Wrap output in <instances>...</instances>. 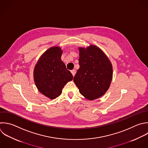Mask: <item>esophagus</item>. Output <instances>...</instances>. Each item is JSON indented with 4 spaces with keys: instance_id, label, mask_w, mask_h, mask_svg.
<instances>
[{
    "instance_id": "1",
    "label": "esophagus",
    "mask_w": 148,
    "mask_h": 148,
    "mask_svg": "<svg viewBox=\"0 0 148 148\" xmlns=\"http://www.w3.org/2000/svg\"><path fill=\"white\" fill-rule=\"evenodd\" d=\"M71 73H72L73 76H74L75 75V74H76V70H75V69L72 70V71H71Z\"/></svg>"
}]
</instances>
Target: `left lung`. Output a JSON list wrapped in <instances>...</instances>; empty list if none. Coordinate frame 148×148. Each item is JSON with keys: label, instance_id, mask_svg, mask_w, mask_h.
Returning <instances> with one entry per match:
<instances>
[{"label": "left lung", "instance_id": "left-lung-1", "mask_svg": "<svg viewBox=\"0 0 148 148\" xmlns=\"http://www.w3.org/2000/svg\"><path fill=\"white\" fill-rule=\"evenodd\" d=\"M79 69L73 81L80 94L89 100L103 95L112 79V65L105 54L98 47L90 45L79 47Z\"/></svg>", "mask_w": 148, "mask_h": 148}]
</instances>
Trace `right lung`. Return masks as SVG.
Here are the masks:
<instances>
[{
	"mask_svg": "<svg viewBox=\"0 0 148 148\" xmlns=\"http://www.w3.org/2000/svg\"><path fill=\"white\" fill-rule=\"evenodd\" d=\"M62 54L60 47H51L41 56L34 71L36 87L51 99L60 95L64 86L73 79V75L61 60Z\"/></svg>",
	"mask_w": 148,
	"mask_h": 148,
	"instance_id": "right-lung-1",
	"label": "right lung"
}]
</instances>
